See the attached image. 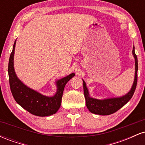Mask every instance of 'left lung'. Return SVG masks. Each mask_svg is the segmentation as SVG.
<instances>
[{
    "mask_svg": "<svg viewBox=\"0 0 145 145\" xmlns=\"http://www.w3.org/2000/svg\"><path fill=\"white\" fill-rule=\"evenodd\" d=\"M132 54L135 59V76H134V83L130 91L125 95L121 96V97L107 98V99H95L90 96L86 83L82 80L86 105L90 112L95 114H99V115H109L119 110L124 105L127 104L129 99H131L136 90L138 78V59L135 54L134 46L133 47Z\"/></svg>",
    "mask_w": 145,
    "mask_h": 145,
    "instance_id": "obj_1",
    "label": "left lung"
}]
</instances>
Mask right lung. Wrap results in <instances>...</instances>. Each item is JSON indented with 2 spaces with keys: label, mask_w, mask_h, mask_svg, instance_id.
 I'll return each instance as SVG.
<instances>
[{
  "label": "right lung",
  "mask_w": 145,
  "mask_h": 145,
  "mask_svg": "<svg viewBox=\"0 0 145 145\" xmlns=\"http://www.w3.org/2000/svg\"><path fill=\"white\" fill-rule=\"evenodd\" d=\"M16 40L13 46L8 65L9 84L13 97L16 102L28 112L39 116H47L55 114L61 104L63 93L68 81L75 76L74 73L56 81V93L52 97L44 95L25 85L15 72L14 59Z\"/></svg>",
  "instance_id": "right-lung-1"
}]
</instances>
